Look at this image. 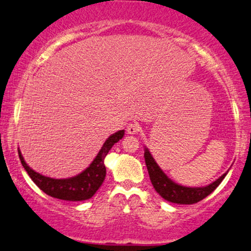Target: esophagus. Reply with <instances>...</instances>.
Listing matches in <instances>:
<instances>
[{"label":"esophagus","mask_w":251,"mask_h":251,"mask_svg":"<svg viewBox=\"0 0 251 251\" xmlns=\"http://www.w3.org/2000/svg\"><path fill=\"white\" fill-rule=\"evenodd\" d=\"M140 125L136 123H131L127 125V128H126V131H127V134H138L139 132H140Z\"/></svg>","instance_id":"1"}]
</instances>
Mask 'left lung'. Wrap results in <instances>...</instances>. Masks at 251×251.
<instances>
[{
  "label": "left lung",
  "instance_id": "8db88e82",
  "mask_svg": "<svg viewBox=\"0 0 251 251\" xmlns=\"http://www.w3.org/2000/svg\"><path fill=\"white\" fill-rule=\"evenodd\" d=\"M145 161L146 166H147L149 178H151V182L158 195L168 201L180 205H191L202 201L218 188L219 184L223 182L225 176L228 173L227 171L226 174L219 177L210 185L201 186V188H189V186L179 185V184L171 180L163 173L162 169L158 167V164L155 162L154 157L151 156L148 148H145Z\"/></svg>",
  "mask_w": 251,
  "mask_h": 251
}]
</instances>
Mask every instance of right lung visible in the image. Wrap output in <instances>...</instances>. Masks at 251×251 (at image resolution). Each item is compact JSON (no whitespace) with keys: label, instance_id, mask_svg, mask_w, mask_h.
I'll use <instances>...</instances> for the list:
<instances>
[{"label":"right lung","instance_id":"obj_1","mask_svg":"<svg viewBox=\"0 0 251 251\" xmlns=\"http://www.w3.org/2000/svg\"><path fill=\"white\" fill-rule=\"evenodd\" d=\"M124 134H125V131L122 129V131H118L110 135L106 139V141L104 142L103 147L98 151L97 156L95 157L90 166L82 171L81 174L71 177V178L56 179L40 175L39 173H36L27 166L23 156H22L20 149H18V155H20L22 166L26 170L28 176L36 183L38 188L43 190L46 195L53 197V198L61 199V201H82L90 199L103 184L104 178L106 176L104 158L109 153L110 149L112 148V146L117 144L123 138Z\"/></svg>","mask_w":251,"mask_h":251}]
</instances>
